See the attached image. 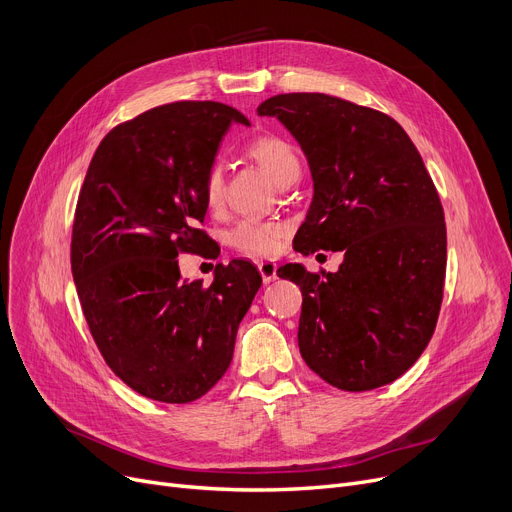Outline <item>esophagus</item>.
<instances>
[{
    "label": "esophagus",
    "instance_id": "1",
    "mask_svg": "<svg viewBox=\"0 0 512 512\" xmlns=\"http://www.w3.org/2000/svg\"><path fill=\"white\" fill-rule=\"evenodd\" d=\"M259 274H261V280L265 282V284H270V282H274L276 278H278V265L276 263H272V261H261L259 265Z\"/></svg>",
    "mask_w": 512,
    "mask_h": 512
}]
</instances>
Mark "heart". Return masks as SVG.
Instances as JSON below:
<instances>
[{
  "label": "heart",
  "instance_id": "obj_1",
  "mask_svg": "<svg viewBox=\"0 0 512 512\" xmlns=\"http://www.w3.org/2000/svg\"><path fill=\"white\" fill-rule=\"evenodd\" d=\"M247 153L251 159L265 170L276 184H282L290 176L299 174V157L294 149L274 134H263L249 143ZM224 197V174L222 168L215 164L207 170L205 176V201L209 207H218ZM286 236V226L276 222H240L232 234V247L245 255L267 257L280 249V242Z\"/></svg>",
  "mask_w": 512,
  "mask_h": 512
}]
</instances>
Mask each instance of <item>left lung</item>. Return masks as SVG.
<instances>
[{
	"label": "left lung",
	"mask_w": 512,
	"mask_h": 512,
	"mask_svg": "<svg viewBox=\"0 0 512 512\" xmlns=\"http://www.w3.org/2000/svg\"><path fill=\"white\" fill-rule=\"evenodd\" d=\"M257 114L276 116L311 168L315 193L294 249L344 253L336 274L280 270L303 292L305 363L346 392L394 382L432 340L444 297L446 222L432 176L402 126L371 107L284 93Z\"/></svg>",
	"instance_id": "1"
}]
</instances>
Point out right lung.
Segmentation results:
<instances>
[{
    "instance_id": "obj_1",
    "label": "right lung",
    "mask_w": 512,
    "mask_h": 512,
    "mask_svg": "<svg viewBox=\"0 0 512 512\" xmlns=\"http://www.w3.org/2000/svg\"><path fill=\"white\" fill-rule=\"evenodd\" d=\"M232 122L218 101H176L118 124L99 143L80 188L70 263L101 357L151 400L184 405L230 367L257 267L215 265L211 284L180 280L178 255L209 245L205 176Z\"/></svg>"
}]
</instances>
